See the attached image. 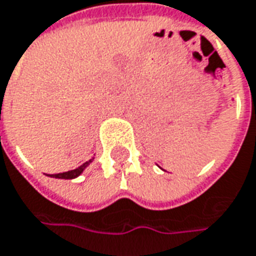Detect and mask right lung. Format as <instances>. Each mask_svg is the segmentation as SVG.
<instances>
[{
  "label": "right lung",
  "mask_w": 256,
  "mask_h": 256,
  "mask_svg": "<svg viewBox=\"0 0 256 256\" xmlns=\"http://www.w3.org/2000/svg\"><path fill=\"white\" fill-rule=\"evenodd\" d=\"M94 160V156H92ZM92 160H90V161H86L84 162L81 166H78L76 170H72V171H68V172H60V174H52V175H50V176H52V178H61V180H72V178H76L81 172L84 171L85 168L88 166V164L92 162Z\"/></svg>",
  "instance_id": "add662e5"
}]
</instances>
